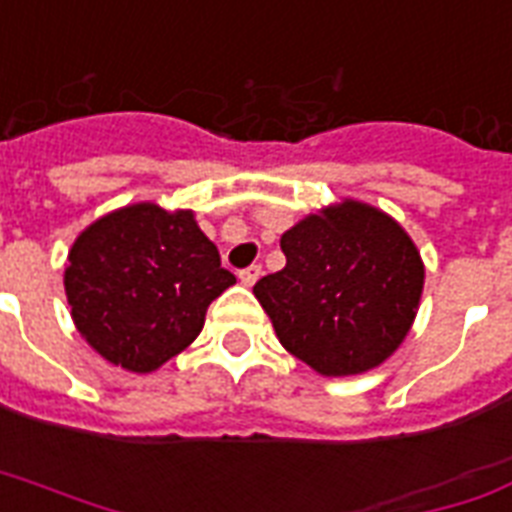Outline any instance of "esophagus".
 I'll list each match as a JSON object with an SVG mask.
<instances>
[{
  "instance_id": "obj_1",
  "label": "esophagus",
  "mask_w": 512,
  "mask_h": 512,
  "mask_svg": "<svg viewBox=\"0 0 512 512\" xmlns=\"http://www.w3.org/2000/svg\"><path fill=\"white\" fill-rule=\"evenodd\" d=\"M259 277H261V267H259V264H251V267L240 272V283H243L245 288H251V285L256 283Z\"/></svg>"
}]
</instances>
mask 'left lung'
Instances as JSON below:
<instances>
[{
	"label": "left lung",
	"mask_w": 512,
	"mask_h": 512,
	"mask_svg": "<svg viewBox=\"0 0 512 512\" xmlns=\"http://www.w3.org/2000/svg\"><path fill=\"white\" fill-rule=\"evenodd\" d=\"M285 267L253 285L293 358L323 376L382 366L417 318L425 261L390 213L344 197L280 237Z\"/></svg>",
	"instance_id": "obj_1"
}]
</instances>
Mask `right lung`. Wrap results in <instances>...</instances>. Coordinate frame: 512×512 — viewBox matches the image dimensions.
Segmentation results:
<instances>
[{
  "mask_svg": "<svg viewBox=\"0 0 512 512\" xmlns=\"http://www.w3.org/2000/svg\"><path fill=\"white\" fill-rule=\"evenodd\" d=\"M63 285L79 336L112 366L152 374L200 336L235 275L194 211L133 202L79 232Z\"/></svg>",
  "mask_w": 512,
  "mask_h": 512,
  "instance_id": "right-lung-1",
  "label": "right lung"
}]
</instances>
